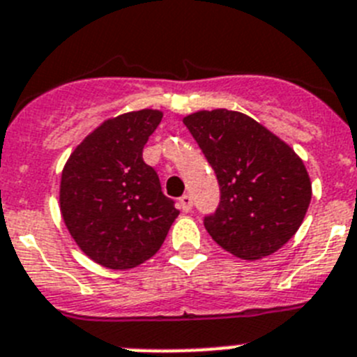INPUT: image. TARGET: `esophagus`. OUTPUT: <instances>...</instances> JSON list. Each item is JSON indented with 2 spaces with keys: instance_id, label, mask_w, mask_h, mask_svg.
<instances>
[{
  "instance_id": "obj_1",
  "label": "esophagus",
  "mask_w": 357,
  "mask_h": 357,
  "mask_svg": "<svg viewBox=\"0 0 357 357\" xmlns=\"http://www.w3.org/2000/svg\"><path fill=\"white\" fill-rule=\"evenodd\" d=\"M192 206H194V201H192V195H183L181 199H179V208H181L185 213H188V211H192Z\"/></svg>"
}]
</instances>
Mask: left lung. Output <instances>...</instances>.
I'll return each instance as SVG.
<instances>
[{
    "label": "left lung",
    "mask_w": 357,
    "mask_h": 357,
    "mask_svg": "<svg viewBox=\"0 0 357 357\" xmlns=\"http://www.w3.org/2000/svg\"><path fill=\"white\" fill-rule=\"evenodd\" d=\"M215 171L220 202L204 217L211 238L242 259H259L297 233L311 201L303 160L249 115L202 110L183 119Z\"/></svg>",
    "instance_id": "1"
}]
</instances>
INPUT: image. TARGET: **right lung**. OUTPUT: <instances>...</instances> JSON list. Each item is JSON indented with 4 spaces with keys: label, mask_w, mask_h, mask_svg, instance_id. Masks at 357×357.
Instances as JSON below:
<instances>
[{
    "label": "right lung",
    "mask_w": 357,
    "mask_h": 357,
    "mask_svg": "<svg viewBox=\"0 0 357 357\" xmlns=\"http://www.w3.org/2000/svg\"><path fill=\"white\" fill-rule=\"evenodd\" d=\"M162 117L139 110L108 119L63 167V222L79 249L107 268L126 271L155 256L179 215L142 158Z\"/></svg>",
    "instance_id": "add662e5"
}]
</instances>
